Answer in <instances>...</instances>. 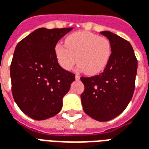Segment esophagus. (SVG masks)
<instances>
[{
    "mask_svg": "<svg viewBox=\"0 0 149 149\" xmlns=\"http://www.w3.org/2000/svg\"><path fill=\"white\" fill-rule=\"evenodd\" d=\"M75 79H76V80H79L80 76L79 75H78V74H76V75H75Z\"/></svg>",
    "mask_w": 149,
    "mask_h": 149,
    "instance_id": "1",
    "label": "esophagus"
}]
</instances>
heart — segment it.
Instances as JSON below:
<instances>
[{"mask_svg": "<svg viewBox=\"0 0 149 149\" xmlns=\"http://www.w3.org/2000/svg\"><path fill=\"white\" fill-rule=\"evenodd\" d=\"M56 58L63 69L70 70L76 62L79 69L88 75L102 72L111 54L109 40L87 31L71 33L66 38V46L58 43L54 48Z\"/></svg>", "mask_w": 149, "mask_h": 149, "instance_id": "heart-1", "label": "heart"}]
</instances>
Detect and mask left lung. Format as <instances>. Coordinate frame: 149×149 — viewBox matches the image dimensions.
Listing matches in <instances>:
<instances>
[{"mask_svg":"<svg viewBox=\"0 0 149 149\" xmlns=\"http://www.w3.org/2000/svg\"><path fill=\"white\" fill-rule=\"evenodd\" d=\"M111 46L110 59L103 73L80 79L85 89L81 95L84 112L100 122L123 112L132 100L137 72V59L130 43L110 31L100 32Z\"/></svg>","mask_w":149,"mask_h":149,"instance_id":"left-lung-1","label":"left lung"}]
</instances>
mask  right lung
Returning <instances> with one entry per match:
<instances>
[{"label":"right lung","mask_w":149,"mask_h":149,"mask_svg":"<svg viewBox=\"0 0 149 149\" xmlns=\"http://www.w3.org/2000/svg\"><path fill=\"white\" fill-rule=\"evenodd\" d=\"M73 28H40L17 45L10 66L13 99L23 113L36 120L54 116L75 75L63 69L54 48Z\"/></svg>","instance_id":"1"}]
</instances>
